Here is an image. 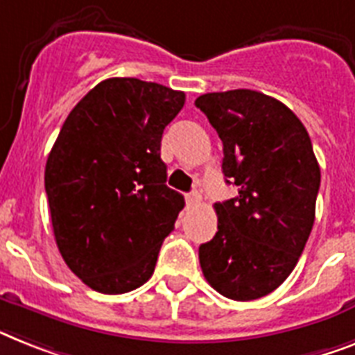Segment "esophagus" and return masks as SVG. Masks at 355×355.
Wrapping results in <instances>:
<instances>
[{
  "instance_id": "34e87169",
  "label": "esophagus",
  "mask_w": 355,
  "mask_h": 355,
  "mask_svg": "<svg viewBox=\"0 0 355 355\" xmlns=\"http://www.w3.org/2000/svg\"><path fill=\"white\" fill-rule=\"evenodd\" d=\"M199 203H201V196H199L198 190H194V192L187 194V205H189V207H198Z\"/></svg>"
}]
</instances>
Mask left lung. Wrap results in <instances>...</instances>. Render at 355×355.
<instances>
[{
  "label": "left lung",
  "instance_id": "8db88e82",
  "mask_svg": "<svg viewBox=\"0 0 355 355\" xmlns=\"http://www.w3.org/2000/svg\"><path fill=\"white\" fill-rule=\"evenodd\" d=\"M196 107L223 141L237 196L216 203L218 232L199 247L205 279L234 301L259 300L290 276L315 219L321 171L306 128L256 90L203 94Z\"/></svg>",
  "mask_w": 355,
  "mask_h": 355
}]
</instances>
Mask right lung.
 <instances>
[{
  "label": "right lung",
  "mask_w": 355,
  "mask_h": 355,
  "mask_svg": "<svg viewBox=\"0 0 355 355\" xmlns=\"http://www.w3.org/2000/svg\"><path fill=\"white\" fill-rule=\"evenodd\" d=\"M184 92L136 78L98 83L65 119L45 166L55 245L67 266L101 294L150 279L161 243L184 207L168 189L163 130Z\"/></svg>",
  "instance_id": "obj_1"
}]
</instances>
